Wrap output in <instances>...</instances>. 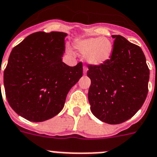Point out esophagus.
Wrapping results in <instances>:
<instances>
[{
  "label": "esophagus",
  "instance_id": "obj_1",
  "mask_svg": "<svg viewBox=\"0 0 157 157\" xmlns=\"http://www.w3.org/2000/svg\"><path fill=\"white\" fill-rule=\"evenodd\" d=\"M83 70H84V73L85 74V73L87 72V71H88V68H87V67L85 65V66L83 67Z\"/></svg>",
  "mask_w": 157,
  "mask_h": 157
}]
</instances>
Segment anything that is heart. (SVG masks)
Masks as SVG:
<instances>
[{
  "label": "heart",
  "mask_w": 157,
  "mask_h": 157,
  "mask_svg": "<svg viewBox=\"0 0 157 157\" xmlns=\"http://www.w3.org/2000/svg\"><path fill=\"white\" fill-rule=\"evenodd\" d=\"M75 48L85 54V60L92 65H101L110 59L113 53V43L107 37H90L79 40Z\"/></svg>",
  "instance_id": "heart-1"
}]
</instances>
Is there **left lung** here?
<instances>
[{
	"label": "left lung",
	"mask_w": 157,
	"mask_h": 157,
	"mask_svg": "<svg viewBox=\"0 0 157 157\" xmlns=\"http://www.w3.org/2000/svg\"><path fill=\"white\" fill-rule=\"evenodd\" d=\"M113 53L101 65L89 64V101L100 121L118 124L137 113L148 91L149 68L140 47L120 35H113Z\"/></svg>",
	"instance_id": "left-lung-1"
}]
</instances>
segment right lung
<instances>
[{"mask_svg":"<svg viewBox=\"0 0 157 157\" xmlns=\"http://www.w3.org/2000/svg\"><path fill=\"white\" fill-rule=\"evenodd\" d=\"M66 36L37 32L12 50L4 71L5 96L12 109L28 121L41 122L57 115L82 76V62L70 67L62 61Z\"/></svg>","mask_w":157,"mask_h":157,"instance_id":"right-lung-1","label":"right lung"}]
</instances>
